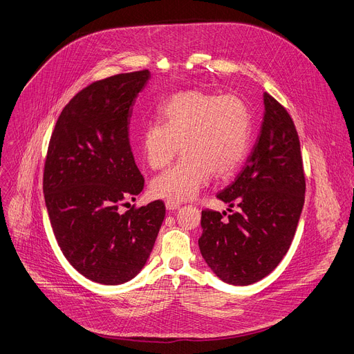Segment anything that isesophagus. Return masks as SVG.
Segmentation results:
<instances>
[{
  "label": "esophagus",
  "mask_w": 354,
  "mask_h": 354,
  "mask_svg": "<svg viewBox=\"0 0 354 354\" xmlns=\"http://www.w3.org/2000/svg\"><path fill=\"white\" fill-rule=\"evenodd\" d=\"M165 206H167L168 210H176V209L180 207V203L172 202V201H167V202H165Z\"/></svg>",
  "instance_id": "obj_1"
}]
</instances>
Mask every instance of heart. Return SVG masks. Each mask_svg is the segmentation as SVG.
<instances>
[{"mask_svg": "<svg viewBox=\"0 0 354 354\" xmlns=\"http://www.w3.org/2000/svg\"><path fill=\"white\" fill-rule=\"evenodd\" d=\"M158 122L145 124L141 152L151 169L179 162L151 182L152 195L172 202L194 198L210 175H233L245 159L252 141V114L247 103L233 94L185 90L156 109Z\"/></svg>", "mask_w": 354, "mask_h": 354, "instance_id": "b5f03b06", "label": "heart"}]
</instances>
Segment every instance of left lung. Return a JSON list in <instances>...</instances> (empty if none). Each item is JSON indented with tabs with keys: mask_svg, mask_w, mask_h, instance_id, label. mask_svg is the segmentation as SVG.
Listing matches in <instances>:
<instances>
[{
	"mask_svg": "<svg viewBox=\"0 0 354 354\" xmlns=\"http://www.w3.org/2000/svg\"><path fill=\"white\" fill-rule=\"evenodd\" d=\"M264 118L251 153L234 182L217 194L230 207L202 210L199 248L224 282L250 285L281 263L291 245L305 202L299 137L288 111L264 93Z\"/></svg>",
	"mask_w": 354,
	"mask_h": 354,
	"instance_id": "1",
	"label": "left lung"
}]
</instances>
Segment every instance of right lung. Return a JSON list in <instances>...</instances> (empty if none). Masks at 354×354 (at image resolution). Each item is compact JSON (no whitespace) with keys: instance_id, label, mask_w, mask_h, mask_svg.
Segmentation results:
<instances>
[{"instance_id":"obj_1","label":"right lung","mask_w":354,"mask_h":354,"mask_svg":"<svg viewBox=\"0 0 354 354\" xmlns=\"http://www.w3.org/2000/svg\"><path fill=\"white\" fill-rule=\"evenodd\" d=\"M149 77V71L121 73L80 90L48 147L44 194L57 244L76 271L104 285L144 268L165 217L162 201L118 210L144 189L128 124Z\"/></svg>"}]
</instances>
